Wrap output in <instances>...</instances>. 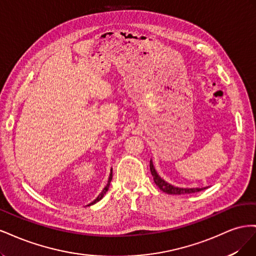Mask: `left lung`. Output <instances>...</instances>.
Segmentation results:
<instances>
[{
	"mask_svg": "<svg viewBox=\"0 0 256 256\" xmlns=\"http://www.w3.org/2000/svg\"><path fill=\"white\" fill-rule=\"evenodd\" d=\"M150 168L152 175L154 177V184L158 186L159 189L161 191L168 193V194H189V193L198 192V191H202V190L207 188V187H203V188H180V187H175V186L168 184V182H166L164 180V178H161L159 176V174L156 171V168H154V164H152V159H150Z\"/></svg>",
	"mask_w": 256,
	"mask_h": 256,
	"instance_id": "8db88e82",
	"label": "left lung"
}]
</instances>
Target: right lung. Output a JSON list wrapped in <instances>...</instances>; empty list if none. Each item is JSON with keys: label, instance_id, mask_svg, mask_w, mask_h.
Listing matches in <instances>:
<instances>
[{"label": "right lung", "instance_id": "obj_1", "mask_svg": "<svg viewBox=\"0 0 256 256\" xmlns=\"http://www.w3.org/2000/svg\"><path fill=\"white\" fill-rule=\"evenodd\" d=\"M112 177H113V174H112V168H111V173H110V176H109V180H108V184H106V187L104 188V190L99 193V196L92 200V203H90L88 206H90V205H94V204H96L97 202H99L100 200H102L104 196V194L106 193V191L109 190V187H110V182H111V180H112Z\"/></svg>", "mask_w": 256, "mask_h": 256}]
</instances>
